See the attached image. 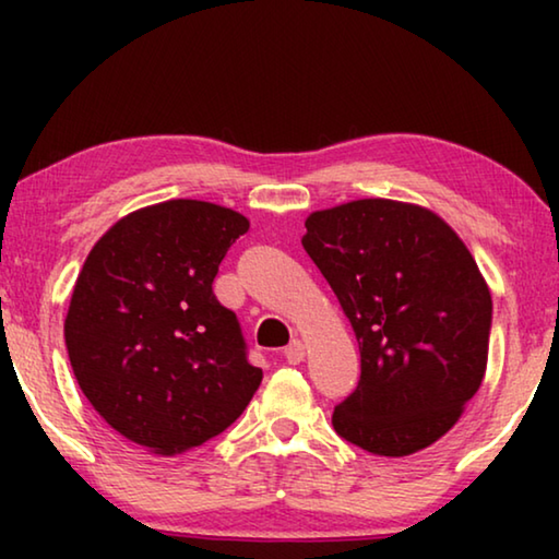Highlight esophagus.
Masks as SVG:
<instances>
[{"instance_id":"esophagus-1","label":"esophagus","mask_w":559,"mask_h":559,"mask_svg":"<svg viewBox=\"0 0 559 559\" xmlns=\"http://www.w3.org/2000/svg\"><path fill=\"white\" fill-rule=\"evenodd\" d=\"M283 357H286L290 365L302 362V357H306V345H302L300 340H290V345L283 349Z\"/></svg>"}]
</instances>
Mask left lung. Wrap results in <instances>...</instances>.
Segmentation results:
<instances>
[{
	"mask_svg": "<svg viewBox=\"0 0 559 559\" xmlns=\"http://www.w3.org/2000/svg\"><path fill=\"white\" fill-rule=\"evenodd\" d=\"M306 229L302 249L343 306L362 367L335 431L374 456L431 447L488 362L493 302L466 243L431 210L394 200L313 212Z\"/></svg>",
	"mask_w": 559,
	"mask_h": 559,
	"instance_id": "8db88e82",
	"label": "left lung"
}]
</instances>
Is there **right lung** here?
<instances>
[{"label": "right lung", "instance_id": "obj_1", "mask_svg": "<svg viewBox=\"0 0 559 559\" xmlns=\"http://www.w3.org/2000/svg\"><path fill=\"white\" fill-rule=\"evenodd\" d=\"M249 219L200 200L122 216L93 246L63 323L81 392L112 429L173 456L239 419L263 372L212 283Z\"/></svg>", "mask_w": 559, "mask_h": 559}]
</instances>
